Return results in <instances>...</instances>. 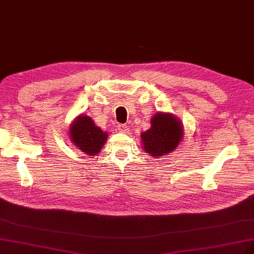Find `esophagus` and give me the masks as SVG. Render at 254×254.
I'll return each instance as SVG.
<instances>
[{
	"mask_svg": "<svg viewBox=\"0 0 254 254\" xmlns=\"http://www.w3.org/2000/svg\"><path fill=\"white\" fill-rule=\"evenodd\" d=\"M117 128H118L119 132H121V133H127L128 130V127L127 125H118Z\"/></svg>",
	"mask_w": 254,
	"mask_h": 254,
	"instance_id": "obj_1",
	"label": "esophagus"
}]
</instances>
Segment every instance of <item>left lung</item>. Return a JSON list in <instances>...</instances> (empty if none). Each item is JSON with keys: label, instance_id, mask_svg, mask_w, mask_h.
I'll return each mask as SVG.
<instances>
[{"label": "left lung", "instance_id": "1", "mask_svg": "<svg viewBox=\"0 0 254 254\" xmlns=\"http://www.w3.org/2000/svg\"><path fill=\"white\" fill-rule=\"evenodd\" d=\"M152 127L141 134V141L147 154L165 156L179 145L183 127L172 114L158 113L152 118Z\"/></svg>", "mask_w": 254, "mask_h": 254}]
</instances>
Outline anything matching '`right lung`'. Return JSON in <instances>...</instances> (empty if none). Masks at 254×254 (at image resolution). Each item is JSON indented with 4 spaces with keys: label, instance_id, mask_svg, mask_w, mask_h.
I'll return each instance as SVG.
<instances>
[{
    "label": "right lung",
    "instance_id": "obj_1",
    "mask_svg": "<svg viewBox=\"0 0 254 254\" xmlns=\"http://www.w3.org/2000/svg\"><path fill=\"white\" fill-rule=\"evenodd\" d=\"M72 142L86 155H96L108 138L107 133L94 125L89 116H79L70 128Z\"/></svg>",
    "mask_w": 254,
    "mask_h": 254
}]
</instances>
